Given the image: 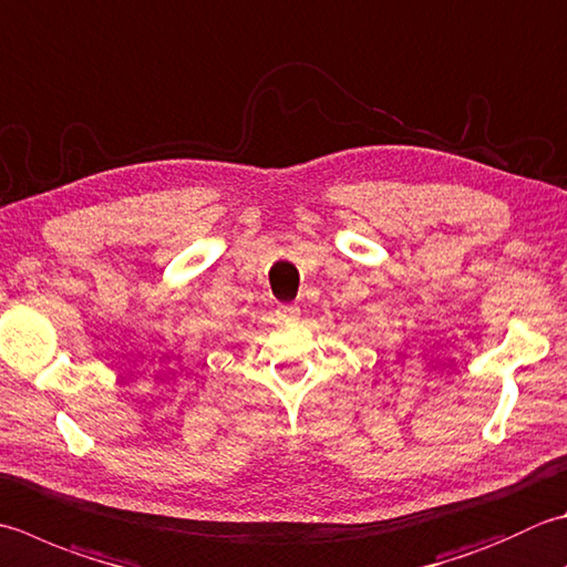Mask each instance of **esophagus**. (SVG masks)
<instances>
[{
    "label": "esophagus",
    "instance_id": "esophagus-1",
    "mask_svg": "<svg viewBox=\"0 0 567 567\" xmlns=\"http://www.w3.org/2000/svg\"><path fill=\"white\" fill-rule=\"evenodd\" d=\"M275 315L282 321H295V319H299V307L297 305H277Z\"/></svg>",
    "mask_w": 567,
    "mask_h": 567
}]
</instances>
